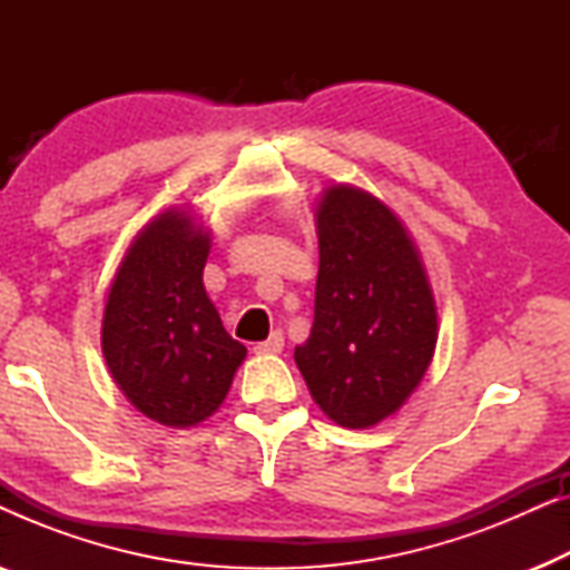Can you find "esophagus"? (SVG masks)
I'll list each match as a JSON object with an SVG mask.
<instances>
[{
    "label": "esophagus",
    "mask_w": 570,
    "mask_h": 570,
    "mask_svg": "<svg viewBox=\"0 0 570 570\" xmlns=\"http://www.w3.org/2000/svg\"><path fill=\"white\" fill-rule=\"evenodd\" d=\"M283 347H285L283 332H272L264 342H256L254 353L256 355H277V353H283Z\"/></svg>",
    "instance_id": "1"
}]
</instances>
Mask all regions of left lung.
Wrapping results in <instances>:
<instances>
[{"mask_svg": "<svg viewBox=\"0 0 570 570\" xmlns=\"http://www.w3.org/2000/svg\"><path fill=\"white\" fill-rule=\"evenodd\" d=\"M314 220V326L295 363L326 417L365 431L420 386L439 342V311L415 240L379 197L332 184Z\"/></svg>", "mask_w": 570, "mask_h": 570, "instance_id": "8db88e82", "label": "left lung"}]
</instances>
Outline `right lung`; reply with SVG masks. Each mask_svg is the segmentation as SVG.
<instances>
[{"mask_svg": "<svg viewBox=\"0 0 570 570\" xmlns=\"http://www.w3.org/2000/svg\"><path fill=\"white\" fill-rule=\"evenodd\" d=\"M213 233L168 207L131 238L106 295L100 347L124 396L166 428L215 415L244 363L202 283Z\"/></svg>", "mask_w": 570, "mask_h": 570, "instance_id": "add662e5", "label": "right lung"}]
</instances>
